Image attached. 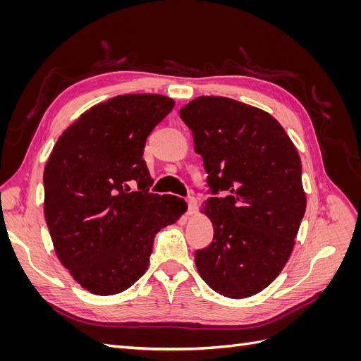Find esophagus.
<instances>
[{"mask_svg": "<svg viewBox=\"0 0 361 361\" xmlns=\"http://www.w3.org/2000/svg\"><path fill=\"white\" fill-rule=\"evenodd\" d=\"M187 203H188V211H187V214H188V215H192L195 211H197V200H195L194 197H188V199H187Z\"/></svg>", "mask_w": 361, "mask_h": 361, "instance_id": "1", "label": "esophagus"}]
</instances>
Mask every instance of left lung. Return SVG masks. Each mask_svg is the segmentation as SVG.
<instances>
[{"label":"left lung","mask_w":361,"mask_h":361,"mask_svg":"<svg viewBox=\"0 0 361 361\" xmlns=\"http://www.w3.org/2000/svg\"><path fill=\"white\" fill-rule=\"evenodd\" d=\"M203 158L202 204L214 226L195 267L211 289L228 298L256 295L280 274L305 212L301 159L286 130L264 110L223 96H200L180 108Z\"/></svg>","instance_id":"1"}]
</instances>
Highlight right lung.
Segmentation results:
<instances>
[{
	"mask_svg": "<svg viewBox=\"0 0 361 361\" xmlns=\"http://www.w3.org/2000/svg\"><path fill=\"white\" fill-rule=\"evenodd\" d=\"M174 106L162 94H123L97 104L64 130L43 171L45 220L56 255L96 295L126 290L145 274L155 235L187 211L154 194L143 152Z\"/></svg>",
	"mask_w": 361,
	"mask_h": 361,
	"instance_id": "add662e5",
	"label": "right lung"
}]
</instances>
